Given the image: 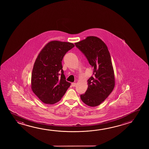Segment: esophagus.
I'll return each instance as SVG.
<instances>
[{"label":"esophagus","instance_id":"1","mask_svg":"<svg viewBox=\"0 0 149 149\" xmlns=\"http://www.w3.org/2000/svg\"><path fill=\"white\" fill-rule=\"evenodd\" d=\"M71 85H72V87H75L76 85V84L75 83H72Z\"/></svg>","mask_w":149,"mask_h":149}]
</instances>
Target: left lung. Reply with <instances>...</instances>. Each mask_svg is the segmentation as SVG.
Here are the masks:
<instances>
[{
	"label": "left lung",
	"mask_w": 149,
	"mask_h": 149,
	"mask_svg": "<svg viewBox=\"0 0 149 149\" xmlns=\"http://www.w3.org/2000/svg\"><path fill=\"white\" fill-rule=\"evenodd\" d=\"M75 45L93 68V76L88 79V89L81 95V99L88 106H98L114 87V74L110 52L104 42L97 37H87Z\"/></svg>",
	"instance_id": "1"
}]
</instances>
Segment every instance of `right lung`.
I'll return each mask as SVG.
<instances>
[{
	"label": "right lung",
	"instance_id": "obj_1",
	"mask_svg": "<svg viewBox=\"0 0 149 149\" xmlns=\"http://www.w3.org/2000/svg\"><path fill=\"white\" fill-rule=\"evenodd\" d=\"M74 47L70 42L52 41L37 56L32 71L31 87L44 103L51 104L58 102L71 85L66 81L62 61Z\"/></svg>",
	"mask_w": 149,
	"mask_h": 149
}]
</instances>
